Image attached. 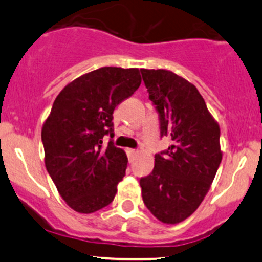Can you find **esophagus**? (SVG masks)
Wrapping results in <instances>:
<instances>
[{"mask_svg":"<svg viewBox=\"0 0 262 262\" xmlns=\"http://www.w3.org/2000/svg\"><path fill=\"white\" fill-rule=\"evenodd\" d=\"M125 152H127L129 160H132V159H133L134 156L138 154V151H137V150H135V149H125Z\"/></svg>","mask_w":262,"mask_h":262,"instance_id":"esophagus-1","label":"esophagus"}]
</instances>
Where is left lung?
Segmentation results:
<instances>
[{
    "instance_id": "obj_1",
    "label": "left lung",
    "mask_w": 262,
    "mask_h": 262,
    "mask_svg": "<svg viewBox=\"0 0 262 262\" xmlns=\"http://www.w3.org/2000/svg\"><path fill=\"white\" fill-rule=\"evenodd\" d=\"M160 122L172 145L155 154L151 173L140 179L144 204L162 223L185 221L198 208L222 161L218 123L187 80L169 70L141 69Z\"/></svg>"
}]
</instances>
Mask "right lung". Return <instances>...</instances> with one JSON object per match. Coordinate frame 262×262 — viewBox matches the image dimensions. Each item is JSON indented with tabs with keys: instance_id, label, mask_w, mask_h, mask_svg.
Masks as SVG:
<instances>
[{
	"instance_id": "obj_1",
	"label": "right lung",
	"mask_w": 262,
	"mask_h": 262,
	"mask_svg": "<svg viewBox=\"0 0 262 262\" xmlns=\"http://www.w3.org/2000/svg\"><path fill=\"white\" fill-rule=\"evenodd\" d=\"M138 69L106 68L64 87L41 129L45 166L60 196L74 210L93 213L113 201L128 158L110 139L113 112L140 86Z\"/></svg>"
}]
</instances>
